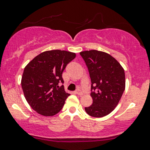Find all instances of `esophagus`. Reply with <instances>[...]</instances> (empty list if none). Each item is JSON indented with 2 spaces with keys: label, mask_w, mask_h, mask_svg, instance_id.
<instances>
[{
  "label": "esophagus",
  "mask_w": 150,
  "mask_h": 150,
  "mask_svg": "<svg viewBox=\"0 0 150 150\" xmlns=\"http://www.w3.org/2000/svg\"><path fill=\"white\" fill-rule=\"evenodd\" d=\"M76 93L77 95H80V96L83 95V93L82 92V91H81L80 89H77L76 90Z\"/></svg>",
  "instance_id": "esophagus-1"
}]
</instances>
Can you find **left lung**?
<instances>
[{
    "label": "left lung",
    "instance_id": "left-lung-1",
    "mask_svg": "<svg viewBox=\"0 0 150 150\" xmlns=\"http://www.w3.org/2000/svg\"><path fill=\"white\" fill-rule=\"evenodd\" d=\"M88 68L93 103L86 112L93 117L106 116L114 110L125 89L124 68L114 57L98 50L80 53Z\"/></svg>",
    "mask_w": 150,
    "mask_h": 150
}]
</instances>
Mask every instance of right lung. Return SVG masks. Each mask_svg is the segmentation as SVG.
I'll list each match as a JSON object with an SVG mask.
<instances>
[{"label":"right lung","mask_w":150,"mask_h":150,"mask_svg":"<svg viewBox=\"0 0 150 150\" xmlns=\"http://www.w3.org/2000/svg\"><path fill=\"white\" fill-rule=\"evenodd\" d=\"M75 57L73 52L50 50L40 54L25 67L21 87L28 103L38 114L53 116L62 109L70 94L59 83H64L63 71Z\"/></svg>","instance_id":"1"}]
</instances>
